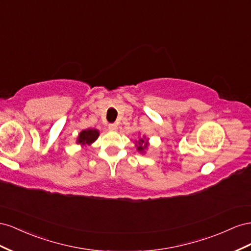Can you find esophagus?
I'll return each mask as SVG.
<instances>
[{
	"label": "esophagus",
	"instance_id": "obj_1",
	"mask_svg": "<svg viewBox=\"0 0 251 251\" xmlns=\"http://www.w3.org/2000/svg\"><path fill=\"white\" fill-rule=\"evenodd\" d=\"M108 128H109V130H111V131H117L118 130V124H116V123L109 124Z\"/></svg>",
	"mask_w": 251,
	"mask_h": 251
}]
</instances>
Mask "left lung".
I'll return each mask as SVG.
<instances>
[{
	"label": "left lung",
	"instance_id": "left-lung-1",
	"mask_svg": "<svg viewBox=\"0 0 251 251\" xmlns=\"http://www.w3.org/2000/svg\"><path fill=\"white\" fill-rule=\"evenodd\" d=\"M148 138H146V135H143V137H140L138 141L134 142V145L137 147V150L140 153H146V150L149 147V142Z\"/></svg>",
	"mask_w": 251,
	"mask_h": 251
}]
</instances>
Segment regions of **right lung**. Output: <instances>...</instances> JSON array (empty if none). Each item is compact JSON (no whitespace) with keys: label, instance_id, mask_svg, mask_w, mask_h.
Here are the masks:
<instances>
[{"label":"right lung","instance_id":"1","mask_svg":"<svg viewBox=\"0 0 251 251\" xmlns=\"http://www.w3.org/2000/svg\"><path fill=\"white\" fill-rule=\"evenodd\" d=\"M99 135L100 131L96 128H88V129L82 130L76 138V144L81 145L83 148H87L88 146H91V144H94Z\"/></svg>","mask_w":251,"mask_h":251}]
</instances>
